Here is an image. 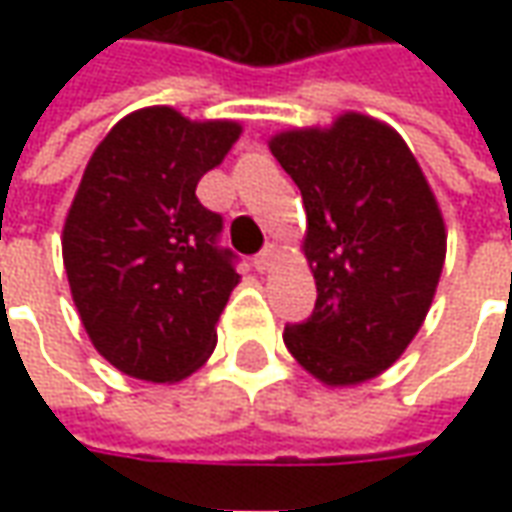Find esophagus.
<instances>
[{
  "instance_id": "1",
  "label": "esophagus",
  "mask_w": 512,
  "mask_h": 512,
  "mask_svg": "<svg viewBox=\"0 0 512 512\" xmlns=\"http://www.w3.org/2000/svg\"><path fill=\"white\" fill-rule=\"evenodd\" d=\"M277 255H279L277 244H266V246H263V249H260V252H257V255H255V268H257V271H268V268H271V263L277 260Z\"/></svg>"
}]
</instances>
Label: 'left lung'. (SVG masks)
<instances>
[{"label":"left lung","mask_w":512,"mask_h":512,"mask_svg":"<svg viewBox=\"0 0 512 512\" xmlns=\"http://www.w3.org/2000/svg\"><path fill=\"white\" fill-rule=\"evenodd\" d=\"M271 153L299 186L318 299L282 340L329 386L362 384L395 365L430 310L447 233L403 136L373 117L277 134Z\"/></svg>","instance_id":"left-lung-1"}]
</instances>
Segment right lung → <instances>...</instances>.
Instances as JSON below:
<instances>
[{
	"mask_svg": "<svg viewBox=\"0 0 512 512\" xmlns=\"http://www.w3.org/2000/svg\"><path fill=\"white\" fill-rule=\"evenodd\" d=\"M238 136L233 120L194 123L147 106L123 117L84 169L62 260L95 351L126 376L172 384L216 348L238 274L219 246L222 216L197 200V183Z\"/></svg>",
	"mask_w": 512,
	"mask_h": 512,
	"instance_id": "1",
	"label": "right lung"
}]
</instances>
